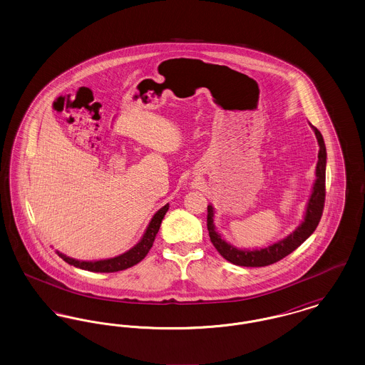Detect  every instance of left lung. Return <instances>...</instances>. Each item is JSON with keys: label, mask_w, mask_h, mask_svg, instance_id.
Here are the masks:
<instances>
[{"label": "left lung", "mask_w": 365, "mask_h": 365, "mask_svg": "<svg viewBox=\"0 0 365 365\" xmlns=\"http://www.w3.org/2000/svg\"><path fill=\"white\" fill-rule=\"evenodd\" d=\"M316 138L319 142V156H317V165H316V182L313 185L312 194L307 207V213L304 222L299 227L292 232L287 238L274 243L265 249L260 250H240L230 243H227L222 237L216 232L213 226V208L208 205V217H207V226H208L209 237L210 242L216 247V250L226 259L227 261L241 265V267H265L271 265L277 261H280L283 257L289 256L292 252L302 242H305L316 227L319 225L323 209H324V201H326V145L323 135L320 131L313 127Z\"/></svg>", "instance_id": "1"}]
</instances>
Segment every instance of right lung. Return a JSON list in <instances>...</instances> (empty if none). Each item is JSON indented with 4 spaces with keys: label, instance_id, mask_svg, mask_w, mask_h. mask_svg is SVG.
<instances>
[{
    "label": "right lung",
    "instance_id": "obj_1",
    "mask_svg": "<svg viewBox=\"0 0 365 365\" xmlns=\"http://www.w3.org/2000/svg\"><path fill=\"white\" fill-rule=\"evenodd\" d=\"M167 210H168V204L164 205L153 216V219L149 223V227H148L146 232L143 234L142 240L131 250H128L127 253H124L122 256H118V257H113V259H109V260L79 261L67 257V256H64L63 253H58V252H57V255L71 265H73L76 268H81V269L91 271V272H118V271L127 269V268L138 264L139 261L143 260L145 256L149 253L150 247L153 246L156 234L160 230V225H161Z\"/></svg>",
    "mask_w": 365,
    "mask_h": 365
}]
</instances>
